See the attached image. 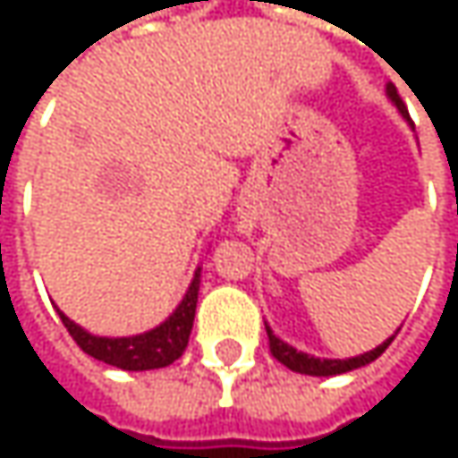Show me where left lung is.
Here are the masks:
<instances>
[{"instance_id": "obj_1", "label": "left lung", "mask_w": 458, "mask_h": 458, "mask_svg": "<svg viewBox=\"0 0 458 458\" xmlns=\"http://www.w3.org/2000/svg\"><path fill=\"white\" fill-rule=\"evenodd\" d=\"M387 95H390V100L398 106V111L409 119V111H406V103L401 100V95H398V89H395V84H387ZM267 328V326H265ZM395 336H390L387 342H382L377 350H371V352H363V355H358V358H347V360H320V358H313V355H308V352H297L294 347H289L286 342H281L270 328H267V342H270V352H273V358L278 360V363H284L286 369H292V371H297V374H310V377H334V374H344V371H352V369H360V366H366V363H371V360H377L385 350H387V344L393 342Z\"/></svg>"}]
</instances>
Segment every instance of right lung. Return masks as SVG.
I'll return each mask as SVG.
<instances>
[{
    "label": "right lung",
    "instance_id": "right-lung-1",
    "mask_svg": "<svg viewBox=\"0 0 458 458\" xmlns=\"http://www.w3.org/2000/svg\"><path fill=\"white\" fill-rule=\"evenodd\" d=\"M199 276L196 273L185 300L180 302V308L164 320L161 326H156L153 331H145L138 336H119V339H108V336H95L89 331H84L81 326H76L71 318H63V326L68 328V334L73 336V342L92 358L124 369V371H148V369H164L169 363H174L191 339V328L196 318V302H199Z\"/></svg>",
    "mask_w": 458,
    "mask_h": 458
}]
</instances>
